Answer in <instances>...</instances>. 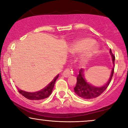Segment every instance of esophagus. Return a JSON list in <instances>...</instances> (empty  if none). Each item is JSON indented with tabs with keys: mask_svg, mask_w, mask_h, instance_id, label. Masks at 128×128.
<instances>
[{
	"mask_svg": "<svg viewBox=\"0 0 128 128\" xmlns=\"http://www.w3.org/2000/svg\"><path fill=\"white\" fill-rule=\"evenodd\" d=\"M72 73V69H70L69 68H67L64 72H63L62 75L64 76V77L67 78V77H68L69 76L71 75Z\"/></svg>",
	"mask_w": 128,
	"mask_h": 128,
	"instance_id": "1",
	"label": "esophagus"
}]
</instances>
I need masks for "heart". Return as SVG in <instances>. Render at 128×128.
<instances>
[{
  "instance_id": "b5f03b06",
  "label": "heart",
  "mask_w": 128,
  "mask_h": 128,
  "mask_svg": "<svg viewBox=\"0 0 128 128\" xmlns=\"http://www.w3.org/2000/svg\"><path fill=\"white\" fill-rule=\"evenodd\" d=\"M93 43V40L91 39H85L78 41L70 47V52L73 54H80L83 53L81 59L84 62H86L96 51L95 47L90 46Z\"/></svg>"
}]
</instances>
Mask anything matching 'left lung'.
I'll return each instance as SVG.
<instances>
[{
    "label": "left lung",
    "mask_w": 128,
    "mask_h": 128,
    "mask_svg": "<svg viewBox=\"0 0 128 128\" xmlns=\"http://www.w3.org/2000/svg\"><path fill=\"white\" fill-rule=\"evenodd\" d=\"M110 54L112 57V62L114 64V68L111 70V76L109 80L106 84L100 87H98L91 85L88 82L85 76V71L83 68H80L79 70V74L77 76V82L75 87L74 88V92L78 96L84 99H92L99 96L109 86L111 79H112L114 70V61H115V56L112 53L111 49H110Z\"/></svg>",
    "instance_id": "obj_1"
}]
</instances>
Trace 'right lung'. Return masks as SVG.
Here are the masks:
<instances>
[{
    "label": "right lung",
    "instance_id": "1",
    "mask_svg": "<svg viewBox=\"0 0 128 128\" xmlns=\"http://www.w3.org/2000/svg\"><path fill=\"white\" fill-rule=\"evenodd\" d=\"M58 76H59V74H57V76H56L54 78V79H53L48 86H45L44 88L38 91V92H24V91L23 90H18V91L22 96H23L24 98H26L28 99L33 100H38L45 99V98H48L51 94V93H52L55 81L58 79Z\"/></svg>",
    "mask_w": 128,
    "mask_h": 128
}]
</instances>
